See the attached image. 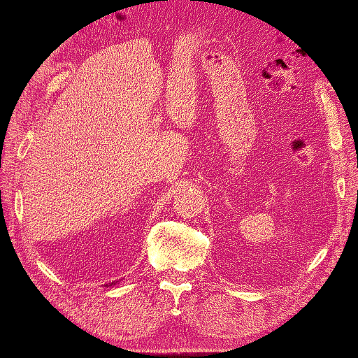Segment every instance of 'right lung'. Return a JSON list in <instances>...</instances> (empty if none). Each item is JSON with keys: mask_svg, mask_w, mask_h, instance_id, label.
<instances>
[{"mask_svg": "<svg viewBox=\"0 0 358 358\" xmlns=\"http://www.w3.org/2000/svg\"><path fill=\"white\" fill-rule=\"evenodd\" d=\"M112 284H115V282H110V286H112Z\"/></svg>", "mask_w": 358, "mask_h": 358, "instance_id": "add662e5", "label": "right lung"}]
</instances>
